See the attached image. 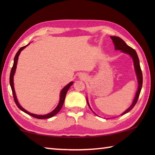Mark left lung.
<instances>
[{
  "label": "left lung",
  "instance_id": "8db88e82",
  "mask_svg": "<svg viewBox=\"0 0 155 155\" xmlns=\"http://www.w3.org/2000/svg\"><path fill=\"white\" fill-rule=\"evenodd\" d=\"M110 38H112V40H113L114 42V45L115 46V49H116V50H121V51L125 52V53L128 54L131 57L133 58V61H134V68H135V71L137 75L138 83H139V87H138V90L137 92L136 96L134 97V99L133 101V103L127 110H125L124 113L121 114V115H123L124 114L127 113L128 112H129L130 110H132L133 107L135 106V104L137 103L138 98H139L141 88H142V86H143V74H142V71H141V68H140L139 59V57H138L137 52L134 51L133 48H131L130 47H129V46H128L126 43H125V42L123 40V39H121L120 37H110ZM87 103L88 104V101H87ZM88 106H89V104H88Z\"/></svg>",
  "mask_w": 155,
  "mask_h": 155
}]
</instances>
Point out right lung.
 I'll return each mask as SVG.
<instances>
[{"label": "right lung", "mask_w": 155, "mask_h": 155, "mask_svg": "<svg viewBox=\"0 0 155 155\" xmlns=\"http://www.w3.org/2000/svg\"><path fill=\"white\" fill-rule=\"evenodd\" d=\"M27 46H25V47H22L21 48L19 49L18 51L16 52V54L15 57V60H14V64H13V66L12 67L11 69V74H10V84H11V89H12V94H13V97H14V101L15 102V103L16 104V106L18 107V108H20L21 110H22L23 112H25V113H27L28 114L30 115V116L32 117H35L36 118H38V119H45V118H51L53 116H54L55 114H57L60 110L61 109V108L62 107V105H63L64 103V101L65 99V97H66V94H67L68 90L69 89V88L71 87V85L72 84V82L70 83L69 84H68L67 86H66L62 90L61 93V97H60V101H59V103L58 104V106L57 107V108H55V109L52 111L51 113H50L49 114H45V115H37V114H32L31 113H29V112L27 111L26 110H25L24 108L22 107H21L20 106V104L18 103V101L16 99V94H15V89H14V83H13V77H14V74H15V72L16 70V64H17V61H18V56L21 53V52L22 51V49H24Z\"/></svg>", "instance_id": "1"}]
</instances>
